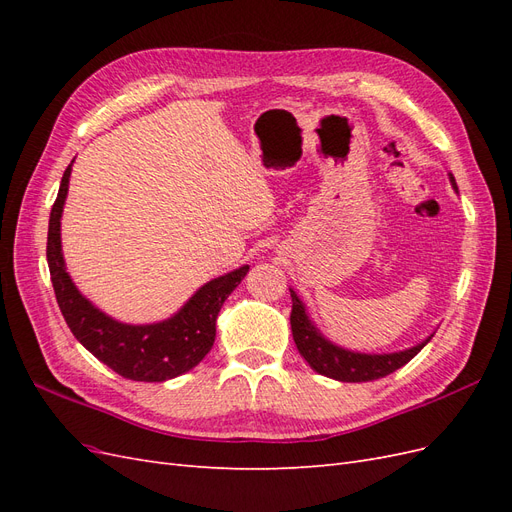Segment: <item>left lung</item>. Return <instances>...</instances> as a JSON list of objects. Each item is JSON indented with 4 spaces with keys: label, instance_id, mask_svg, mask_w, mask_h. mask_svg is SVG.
Masks as SVG:
<instances>
[{
    "label": "left lung",
    "instance_id": "8db88e82",
    "mask_svg": "<svg viewBox=\"0 0 512 512\" xmlns=\"http://www.w3.org/2000/svg\"><path fill=\"white\" fill-rule=\"evenodd\" d=\"M448 181H451L453 190L459 194V188L455 183V177L448 173ZM292 297V312H290V329L292 339L297 344L299 354L307 361L316 374L327 376L339 382H369L378 380L393 374L395 369L404 367L408 361L421 352L429 339L433 337V331L429 337H425L421 344H416L406 350L397 352H382V354H369V352H354L348 348H342L333 344L331 339L324 337L320 329L309 318L305 303L299 299V294L290 288Z\"/></svg>",
    "mask_w": 512,
    "mask_h": 512
}]
</instances>
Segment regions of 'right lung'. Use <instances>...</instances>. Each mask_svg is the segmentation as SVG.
<instances>
[{
  "label": "right lung",
  "mask_w": 512,
  "mask_h": 512,
  "mask_svg": "<svg viewBox=\"0 0 512 512\" xmlns=\"http://www.w3.org/2000/svg\"><path fill=\"white\" fill-rule=\"evenodd\" d=\"M72 164L74 160L61 177L57 200L51 209L49 241H46V260H49L55 297L72 335L98 361L128 380L164 382L185 374L213 348L215 320L228 294L250 271V265L228 271L200 286L170 318L149 324L115 320L81 294L66 271L64 252H61V213L66 205Z\"/></svg>",
  "instance_id": "1"
}]
</instances>
